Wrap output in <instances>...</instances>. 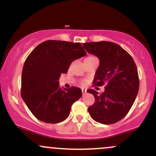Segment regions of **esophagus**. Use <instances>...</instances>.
<instances>
[{
	"label": "esophagus",
	"instance_id": "34e87169",
	"mask_svg": "<svg viewBox=\"0 0 156 156\" xmlns=\"http://www.w3.org/2000/svg\"><path fill=\"white\" fill-rule=\"evenodd\" d=\"M82 94H83V95H84V94H87V89H82Z\"/></svg>",
	"mask_w": 156,
	"mask_h": 156
}]
</instances>
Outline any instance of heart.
<instances>
[{"label": "heart", "mask_w": 156, "mask_h": 156, "mask_svg": "<svg viewBox=\"0 0 156 156\" xmlns=\"http://www.w3.org/2000/svg\"><path fill=\"white\" fill-rule=\"evenodd\" d=\"M89 57H92V56H89ZM86 83H87V81H86L85 80H82L81 81H80V84H81V85H85Z\"/></svg>", "instance_id": "heart-1"}]
</instances>
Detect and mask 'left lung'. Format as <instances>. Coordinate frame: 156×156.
I'll return each mask as SVG.
<instances>
[{"label": "left lung", "mask_w": 156, "mask_h": 156, "mask_svg": "<svg viewBox=\"0 0 156 156\" xmlns=\"http://www.w3.org/2000/svg\"><path fill=\"white\" fill-rule=\"evenodd\" d=\"M83 48L100 59L93 84L98 87L105 84L101 94L94 89L87 90L95 98L94 104L88 108L89 114L102 124L117 122L129 112L139 92L136 65L131 55L114 42H87Z\"/></svg>", "instance_id": "8db88e82"}]
</instances>
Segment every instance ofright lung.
Segmentation results:
<instances>
[{"mask_svg": "<svg viewBox=\"0 0 156 156\" xmlns=\"http://www.w3.org/2000/svg\"><path fill=\"white\" fill-rule=\"evenodd\" d=\"M86 54L78 42L48 40L28 55L21 76V97L37 119L53 124L68 117L73 103L82 96L81 89H62L58 80L73 61Z\"/></svg>", "mask_w": 156, "mask_h": 156, "instance_id": "obj_1", "label": "right lung"}]
</instances>
